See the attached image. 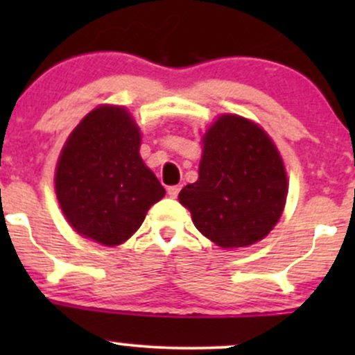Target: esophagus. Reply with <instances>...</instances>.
Instances as JSON below:
<instances>
[{
  "label": "esophagus",
  "mask_w": 355,
  "mask_h": 355,
  "mask_svg": "<svg viewBox=\"0 0 355 355\" xmlns=\"http://www.w3.org/2000/svg\"><path fill=\"white\" fill-rule=\"evenodd\" d=\"M166 193H168L170 197H172V198H177V197H178V193H180V185L168 187V189H166Z\"/></svg>",
  "instance_id": "1"
}]
</instances>
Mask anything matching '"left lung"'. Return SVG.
Returning <instances> with one entry per match:
<instances>
[{"instance_id": "1", "label": "left lung", "mask_w": 355, "mask_h": 355, "mask_svg": "<svg viewBox=\"0 0 355 355\" xmlns=\"http://www.w3.org/2000/svg\"><path fill=\"white\" fill-rule=\"evenodd\" d=\"M198 180L178 193L195 227L222 248L267 237L287 198V173L270 137L254 121L222 115L202 138Z\"/></svg>"}]
</instances>
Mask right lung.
Masks as SVG:
<instances>
[{
  "instance_id": "right-lung-1",
  "label": "right lung",
  "mask_w": 355,
  "mask_h": 355,
  "mask_svg": "<svg viewBox=\"0 0 355 355\" xmlns=\"http://www.w3.org/2000/svg\"><path fill=\"white\" fill-rule=\"evenodd\" d=\"M140 128L128 110L101 105L68 137L55 173L68 223L101 245H120L144 223L165 189L140 157Z\"/></svg>"
}]
</instances>
